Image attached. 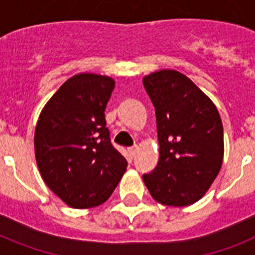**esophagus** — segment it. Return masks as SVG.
<instances>
[{"label":"esophagus","instance_id":"1","mask_svg":"<svg viewBox=\"0 0 255 255\" xmlns=\"http://www.w3.org/2000/svg\"><path fill=\"white\" fill-rule=\"evenodd\" d=\"M137 145H135V147H131V148H128V152H129V155L132 156V157H135V155L137 153Z\"/></svg>","mask_w":255,"mask_h":255}]
</instances>
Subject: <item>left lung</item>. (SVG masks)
<instances>
[{"instance_id":"8db88e82","label":"left lung","mask_w":255,"mask_h":255,"mask_svg":"<svg viewBox=\"0 0 255 255\" xmlns=\"http://www.w3.org/2000/svg\"><path fill=\"white\" fill-rule=\"evenodd\" d=\"M156 111L159 161L143 174L160 204L197 202L217 177L224 160V128L217 107L189 78L160 70L143 78Z\"/></svg>"}]
</instances>
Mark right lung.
I'll return each instance as SVG.
<instances>
[{"mask_svg":"<svg viewBox=\"0 0 255 255\" xmlns=\"http://www.w3.org/2000/svg\"><path fill=\"white\" fill-rule=\"evenodd\" d=\"M114 88L110 77L77 74L58 88L38 118V169L46 185L71 208L107 201L127 169L106 127L104 111Z\"/></svg>","mask_w":255,"mask_h":255,"instance_id":"1","label":"right lung"}]
</instances>
